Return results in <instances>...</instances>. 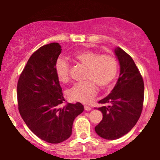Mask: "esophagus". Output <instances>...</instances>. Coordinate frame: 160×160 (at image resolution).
Wrapping results in <instances>:
<instances>
[{"mask_svg": "<svg viewBox=\"0 0 160 160\" xmlns=\"http://www.w3.org/2000/svg\"><path fill=\"white\" fill-rule=\"evenodd\" d=\"M84 109H85V111H91L92 108L89 107V106L85 105V106H84Z\"/></svg>", "mask_w": 160, "mask_h": 160, "instance_id": "1", "label": "esophagus"}]
</instances>
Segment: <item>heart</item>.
Wrapping results in <instances>:
<instances>
[{"label": "heart", "mask_w": 160, "mask_h": 160, "mask_svg": "<svg viewBox=\"0 0 160 160\" xmlns=\"http://www.w3.org/2000/svg\"><path fill=\"white\" fill-rule=\"evenodd\" d=\"M73 58L79 65L86 68V81L75 84L68 91V98L74 102H90L96 95L98 86L101 89L108 88L117 75L118 62L111 55H101L96 51L85 49L75 52ZM54 69L58 81L62 83L70 81V65L65 60L58 58Z\"/></svg>", "instance_id": "b5f03b06"}]
</instances>
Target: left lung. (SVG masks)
<instances>
[{
	"instance_id": "left-lung-1",
	"label": "left lung",
	"mask_w": 160,
	"mask_h": 160,
	"mask_svg": "<svg viewBox=\"0 0 160 160\" xmlns=\"http://www.w3.org/2000/svg\"><path fill=\"white\" fill-rule=\"evenodd\" d=\"M120 66L118 80L107 97L98 103L103 118L95 127L99 136L115 140L127 134L135 126L143 109L144 80L132 57L117 47L114 50Z\"/></svg>"
}]
</instances>
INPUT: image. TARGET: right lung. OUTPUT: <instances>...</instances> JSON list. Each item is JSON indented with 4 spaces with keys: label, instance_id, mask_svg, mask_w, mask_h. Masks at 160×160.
<instances>
[{
    "label": "right lung",
    "instance_id": "obj_1",
    "mask_svg": "<svg viewBox=\"0 0 160 160\" xmlns=\"http://www.w3.org/2000/svg\"><path fill=\"white\" fill-rule=\"evenodd\" d=\"M62 52L58 43L40 47L28 61L17 83L19 111L34 135L51 144L67 140L72 133L74 119L83 105L65 102L55 64Z\"/></svg>",
    "mask_w": 160,
    "mask_h": 160
}]
</instances>
